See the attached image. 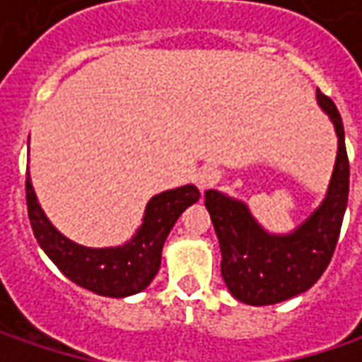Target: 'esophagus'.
<instances>
[{"instance_id": "esophagus-1", "label": "esophagus", "mask_w": 362, "mask_h": 362, "mask_svg": "<svg viewBox=\"0 0 362 362\" xmlns=\"http://www.w3.org/2000/svg\"><path fill=\"white\" fill-rule=\"evenodd\" d=\"M219 179H221V175H219L217 169H214V167H203V169H199L197 177H195V183H197V187L202 189V191H205V189L217 185Z\"/></svg>"}]
</instances>
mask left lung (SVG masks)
Returning a JSON list of instances; mask_svg holds the SVG:
<instances>
[{"mask_svg":"<svg viewBox=\"0 0 362 362\" xmlns=\"http://www.w3.org/2000/svg\"><path fill=\"white\" fill-rule=\"evenodd\" d=\"M316 100L334 127L339 148L325 199L296 230L272 233L243 202L216 189L205 191V207L221 250L223 282L243 304L268 306L306 292L334 254L349 202V157L337 106L320 90Z\"/></svg>","mask_w":362,"mask_h":362,"instance_id":"left-lung-1","label":"left lung"}]
</instances>
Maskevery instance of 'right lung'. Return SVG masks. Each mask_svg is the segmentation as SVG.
<instances>
[{
  "mask_svg": "<svg viewBox=\"0 0 362 362\" xmlns=\"http://www.w3.org/2000/svg\"><path fill=\"white\" fill-rule=\"evenodd\" d=\"M25 199L35 240L68 280L98 296L127 298L143 292L157 276L165 240L179 216L199 202V189L183 185L151 197L134 235L112 247H86L56 230L37 203L30 175L25 177Z\"/></svg>",
  "mask_w": 362,
  "mask_h": 362,
  "instance_id": "add662e5",
  "label": "right lung"
}]
</instances>
